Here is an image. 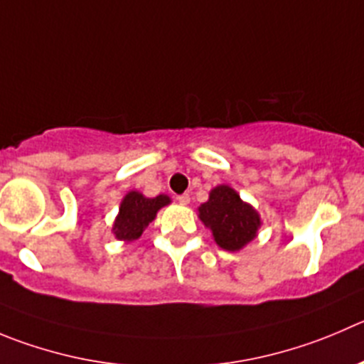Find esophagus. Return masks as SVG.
Here are the masks:
<instances>
[{
    "mask_svg": "<svg viewBox=\"0 0 364 364\" xmlns=\"http://www.w3.org/2000/svg\"><path fill=\"white\" fill-rule=\"evenodd\" d=\"M176 202L180 203V205H189V202H191V198H189V195H178L176 196Z\"/></svg>",
    "mask_w": 364,
    "mask_h": 364,
    "instance_id": "34e87169",
    "label": "esophagus"
}]
</instances>
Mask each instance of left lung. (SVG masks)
I'll return each instance as SVG.
<instances>
[{"label": "left lung", "instance_id": "left-lung-1", "mask_svg": "<svg viewBox=\"0 0 364 364\" xmlns=\"http://www.w3.org/2000/svg\"><path fill=\"white\" fill-rule=\"evenodd\" d=\"M198 210L200 220L213 230L216 243L228 252L240 250L254 240L261 225L259 214L228 186L214 188L209 202L202 203Z\"/></svg>", "mask_w": 364, "mask_h": 364}]
</instances>
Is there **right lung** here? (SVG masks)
I'll return each instance as SVG.
<instances>
[{"label": "right lung", "instance_id": "right-lung-1", "mask_svg": "<svg viewBox=\"0 0 364 364\" xmlns=\"http://www.w3.org/2000/svg\"><path fill=\"white\" fill-rule=\"evenodd\" d=\"M169 198L159 195L155 198H146L141 193L132 191L123 198L119 207V214L114 223V234L121 241L137 240L144 232V228L154 221L155 214L161 207L168 205Z\"/></svg>", "mask_w": 364, "mask_h": 364}]
</instances>
